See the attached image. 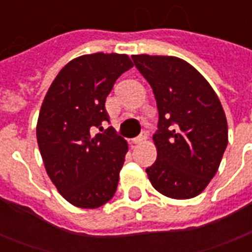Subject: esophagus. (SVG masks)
<instances>
[{
  "label": "esophagus",
  "mask_w": 252,
  "mask_h": 252,
  "mask_svg": "<svg viewBox=\"0 0 252 252\" xmlns=\"http://www.w3.org/2000/svg\"><path fill=\"white\" fill-rule=\"evenodd\" d=\"M146 139H147V132L143 131L139 136L135 137V139H132V143H133V144H140V143L146 142Z\"/></svg>",
  "instance_id": "34e87169"
}]
</instances>
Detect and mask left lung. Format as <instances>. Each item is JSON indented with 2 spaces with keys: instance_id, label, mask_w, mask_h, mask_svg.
<instances>
[{
  "instance_id": "left-lung-1",
  "label": "left lung",
  "mask_w": 252,
  "mask_h": 252,
  "mask_svg": "<svg viewBox=\"0 0 252 252\" xmlns=\"http://www.w3.org/2000/svg\"><path fill=\"white\" fill-rule=\"evenodd\" d=\"M153 88L159 112L153 140L157 160L146 169L160 194L188 200L202 193L219 170L228 144L221 102L209 82L177 57L132 55Z\"/></svg>"
}]
</instances>
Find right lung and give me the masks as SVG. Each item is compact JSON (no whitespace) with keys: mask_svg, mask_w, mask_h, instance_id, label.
<instances>
[{"mask_svg":"<svg viewBox=\"0 0 252 252\" xmlns=\"http://www.w3.org/2000/svg\"><path fill=\"white\" fill-rule=\"evenodd\" d=\"M133 63L126 54L95 52L59 71L41 104L36 137L44 167L64 200L94 209L115 195L128 144L102 123L105 99ZM94 127L101 134L93 135Z\"/></svg>","mask_w":252,"mask_h":252,"instance_id":"1","label":"right lung"}]
</instances>
